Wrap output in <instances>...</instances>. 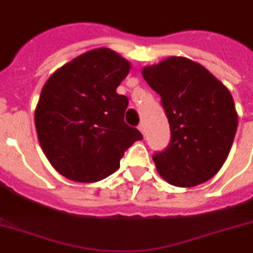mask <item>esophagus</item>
Segmentation results:
<instances>
[{
    "label": "esophagus",
    "mask_w": 253,
    "mask_h": 253,
    "mask_svg": "<svg viewBox=\"0 0 253 253\" xmlns=\"http://www.w3.org/2000/svg\"><path fill=\"white\" fill-rule=\"evenodd\" d=\"M138 129H139V130H141V133L143 135H146V126H144V124L143 123H142V124H139L138 125Z\"/></svg>",
    "instance_id": "1"
}]
</instances>
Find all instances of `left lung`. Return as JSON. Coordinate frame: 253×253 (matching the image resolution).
Segmentation results:
<instances>
[{
  "label": "left lung",
  "instance_id": "8db88e82",
  "mask_svg": "<svg viewBox=\"0 0 253 253\" xmlns=\"http://www.w3.org/2000/svg\"><path fill=\"white\" fill-rule=\"evenodd\" d=\"M142 75L161 97L171 131L166 150L152 156L159 174L176 187L207 182L225 163L238 126L230 92L185 57L146 66Z\"/></svg>",
  "mask_w": 253,
  "mask_h": 253
}]
</instances>
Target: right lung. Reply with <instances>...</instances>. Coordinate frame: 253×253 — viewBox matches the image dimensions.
I'll list each match as a JSON object with an SVG mask.
<instances>
[{
    "label": "right lung",
    "mask_w": 253,
    "mask_h": 253,
    "mask_svg": "<svg viewBox=\"0 0 253 253\" xmlns=\"http://www.w3.org/2000/svg\"><path fill=\"white\" fill-rule=\"evenodd\" d=\"M129 70L120 55L96 48L65 64L43 85L34 114L37 134L61 175L82 183L102 180L143 138L124 122L129 101L116 93Z\"/></svg>",
    "instance_id": "obj_1"
}]
</instances>
